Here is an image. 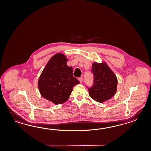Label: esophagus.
<instances>
[{
    "instance_id": "34e87169",
    "label": "esophagus",
    "mask_w": 151,
    "mask_h": 151,
    "mask_svg": "<svg viewBox=\"0 0 151 151\" xmlns=\"http://www.w3.org/2000/svg\"><path fill=\"white\" fill-rule=\"evenodd\" d=\"M78 80H79L80 83H82V82H83V78L81 77L78 78Z\"/></svg>"
}]
</instances>
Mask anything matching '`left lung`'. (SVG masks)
I'll list each match as a JSON object with an SVG mask.
<instances>
[{
  "label": "left lung",
  "mask_w": 151,
  "mask_h": 151,
  "mask_svg": "<svg viewBox=\"0 0 151 151\" xmlns=\"http://www.w3.org/2000/svg\"><path fill=\"white\" fill-rule=\"evenodd\" d=\"M91 71L94 83L88 88L89 96L100 103L111 99L117 90V79L113 71L105 62L93 63Z\"/></svg>",
  "instance_id": "1"
}]
</instances>
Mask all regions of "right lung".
Returning <instances> with one entry per match:
<instances>
[{"label": "right lung", "mask_w": 151, "mask_h": 151, "mask_svg": "<svg viewBox=\"0 0 151 151\" xmlns=\"http://www.w3.org/2000/svg\"><path fill=\"white\" fill-rule=\"evenodd\" d=\"M68 58L61 53L48 61L38 82L41 95L54 104H62L69 99L74 86L80 83L73 76V69L67 65Z\"/></svg>", "instance_id": "right-lung-1"}]
</instances>
